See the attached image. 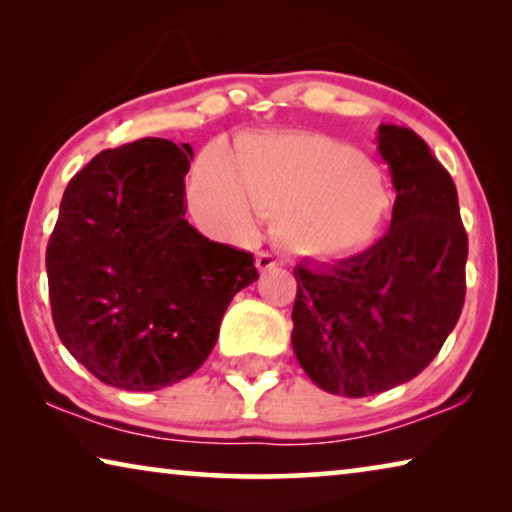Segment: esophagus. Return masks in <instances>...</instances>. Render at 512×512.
<instances>
[{
  "mask_svg": "<svg viewBox=\"0 0 512 512\" xmlns=\"http://www.w3.org/2000/svg\"><path fill=\"white\" fill-rule=\"evenodd\" d=\"M277 266V257L273 253H266V250H262V253H257V268L259 271H271V268Z\"/></svg>",
  "mask_w": 512,
  "mask_h": 512,
  "instance_id": "obj_1",
  "label": "esophagus"
}]
</instances>
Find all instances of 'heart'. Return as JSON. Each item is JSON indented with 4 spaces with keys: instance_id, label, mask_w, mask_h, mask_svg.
I'll return each instance as SVG.
<instances>
[{
    "instance_id": "b5f03b06",
    "label": "heart",
    "mask_w": 512,
    "mask_h": 512,
    "mask_svg": "<svg viewBox=\"0 0 512 512\" xmlns=\"http://www.w3.org/2000/svg\"><path fill=\"white\" fill-rule=\"evenodd\" d=\"M235 162L207 151L194 171L192 201L201 219L246 228L255 203L282 213L284 235L314 255H336L375 237L388 212L384 176L348 144L323 135H284L250 144Z\"/></svg>"
}]
</instances>
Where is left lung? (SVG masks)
<instances>
[{
	"label": "left lung",
	"instance_id": "obj_1",
	"mask_svg": "<svg viewBox=\"0 0 512 512\" xmlns=\"http://www.w3.org/2000/svg\"><path fill=\"white\" fill-rule=\"evenodd\" d=\"M397 192L391 230L336 264L300 262L293 352L318 388L384 393L429 366L465 302L467 232L452 176L411 128L381 124Z\"/></svg>",
	"mask_w": 512,
	"mask_h": 512
}]
</instances>
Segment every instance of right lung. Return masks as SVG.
<instances>
[{"mask_svg":"<svg viewBox=\"0 0 512 512\" xmlns=\"http://www.w3.org/2000/svg\"><path fill=\"white\" fill-rule=\"evenodd\" d=\"M144 137L106 149L69 180L47 244L56 332L103 384L160 391L203 366L253 253L187 223L192 146Z\"/></svg>","mask_w":512,"mask_h":512,"instance_id":"right-lung-1","label":"right lung"}]
</instances>
